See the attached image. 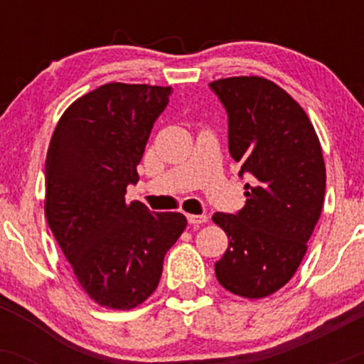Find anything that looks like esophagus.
I'll return each mask as SVG.
<instances>
[{
    "instance_id": "obj_1",
    "label": "esophagus",
    "mask_w": 364,
    "mask_h": 364,
    "mask_svg": "<svg viewBox=\"0 0 364 364\" xmlns=\"http://www.w3.org/2000/svg\"><path fill=\"white\" fill-rule=\"evenodd\" d=\"M186 219H188V224H191V225H202V224H205V223H207L208 217H207L205 214H200V215L188 214V215H186Z\"/></svg>"
}]
</instances>
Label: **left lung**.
I'll list each match as a JSON object with an SVG mask.
<instances>
[{
  "label": "left lung",
  "instance_id": "left-lung-1",
  "mask_svg": "<svg viewBox=\"0 0 364 364\" xmlns=\"http://www.w3.org/2000/svg\"><path fill=\"white\" fill-rule=\"evenodd\" d=\"M208 87L228 112L240 176L252 179L241 210L212 217L229 237L215 277L232 294L265 298L298 270L320 219L327 178L320 141L303 107L267 78H223Z\"/></svg>",
  "mask_w": 364,
  "mask_h": 364
}]
</instances>
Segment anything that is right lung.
Masks as SVG:
<instances>
[{
	"instance_id": "add662e5",
	"label": "right lung",
	"mask_w": 364,
	"mask_h": 364,
	"mask_svg": "<svg viewBox=\"0 0 364 364\" xmlns=\"http://www.w3.org/2000/svg\"><path fill=\"white\" fill-rule=\"evenodd\" d=\"M171 87L106 83L77 99L46 157L44 212L83 291L101 306L132 310L156 291L168 250L186 228L178 212L127 202Z\"/></svg>"
}]
</instances>
